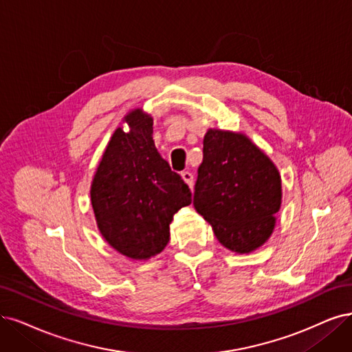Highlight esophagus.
Returning a JSON list of instances; mask_svg holds the SVG:
<instances>
[{
  "mask_svg": "<svg viewBox=\"0 0 352 352\" xmlns=\"http://www.w3.org/2000/svg\"><path fill=\"white\" fill-rule=\"evenodd\" d=\"M181 177H183V179L186 181L187 186L192 190V187H194V177H192V174L190 171H183V173H181Z\"/></svg>",
  "mask_w": 352,
  "mask_h": 352,
  "instance_id": "34e87169",
  "label": "esophagus"
}]
</instances>
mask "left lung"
I'll return each instance as SVG.
<instances>
[{
	"mask_svg": "<svg viewBox=\"0 0 352 352\" xmlns=\"http://www.w3.org/2000/svg\"><path fill=\"white\" fill-rule=\"evenodd\" d=\"M281 177L243 133L209 129L194 187V207L225 248L250 254L264 245L281 206Z\"/></svg>",
	"mask_w": 352,
	"mask_h": 352,
	"instance_id": "left-lung-1",
	"label": "left lung"
}]
</instances>
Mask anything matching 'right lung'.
I'll use <instances>...</instances> for the list:
<instances>
[{"label": "right lung", "instance_id": "right-lung-1", "mask_svg": "<svg viewBox=\"0 0 352 352\" xmlns=\"http://www.w3.org/2000/svg\"><path fill=\"white\" fill-rule=\"evenodd\" d=\"M117 127L91 184V204L102 238L122 255L149 259L169 242L174 214L191 191L155 148L153 120L135 109Z\"/></svg>", "mask_w": 352, "mask_h": 352}]
</instances>
